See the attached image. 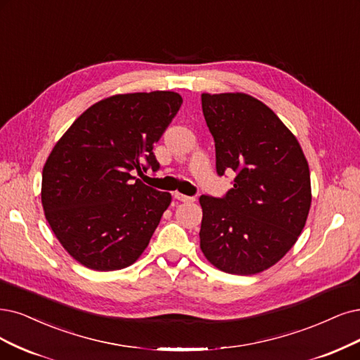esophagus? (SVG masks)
Masks as SVG:
<instances>
[{
    "label": "esophagus",
    "instance_id": "1",
    "mask_svg": "<svg viewBox=\"0 0 360 360\" xmlns=\"http://www.w3.org/2000/svg\"><path fill=\"white\" fill-rule=\"evenodd\" d=\"M173 195H175L176 200H179V202H182V203H190V202H193V200H194V197L184 195V194H181V193H175Z\"/></svg>",
    "mask_w": 360,
    "mask_h": 360
}]
</instances>
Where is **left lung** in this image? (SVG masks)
I'll return each instance as SVG.
<instances>
[{"mask_svg": "<svg viewBox=\"0 0 360 360\" xmlns=\"http://www.w3.org/2000/svg\"><path fill=\"white\" fill-rule=\"evenodd\" d=\"M217 172L236 173L224 198L200 197V249L221 271L250 276L295 245L311 206L301 145L267 105L246 93H202Z\"/></svg>", "mask_w": 360, "mask_h": 360, "instance_id": "left-lung-1", "label": "left lung"}]
</instances>
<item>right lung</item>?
I'll use <instances>...</instances> for the list:
<instances>
[{
  "label": "right lung",
  "mask_w": 360,
  "mask_h": 360,
  "mask_svg": "<svg viewBox=\"0 0 360 360\" xmlns=\"http://www.w3.org/2000/svg\"><path fill=\"white\" fill-rule=\"evenodd\" d=\"M179 93H124L93 103L53 146L41 203L59 243L84 267H129L148 246L170 193L138 173L160 167L153 146L181 108Z\"/></svg>",
  "instance_id": "right-lung-1"
}]
</instances>
